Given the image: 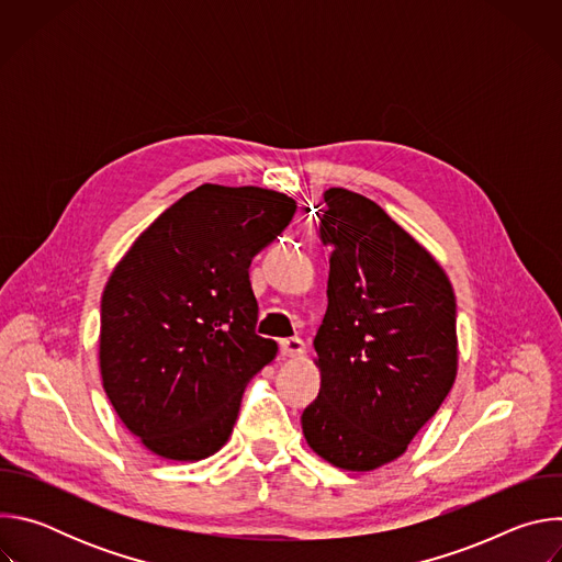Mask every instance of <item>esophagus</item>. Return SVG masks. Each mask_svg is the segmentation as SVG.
<instances>
[{"label": "esophagus", "mask_w": 562, "mask_h": 562, "mask_svg": "<svg viewBox=\"0 0 562 562\" xmlns=\"http://www.w3.org/2000/svg\"><path fill=\"white\" fill-rule=\"evenodd\" d=\"M280 351L286 358H297L304 353V342L300 338H286L280 342Z\"/></svg>", "instance_id": "obj_1"}]
</instances>
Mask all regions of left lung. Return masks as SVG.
Returning a JSON list of instances; mask_svg holds the SVG:
<instances>
[{
  "label": "left lung",
  "instance_id": "left-lung-1",
  "mask_svg": "<svg viewBox=\"0 0 562 562\" xmlns=\"http://www.w3.org/2000/svg\"><path fill=\"white\" fill-rule=\"evenodd\" d=\"M325 202L329 306L313 340L323 380L302 431L334 467L371 471L407 451L453 386L456 295L375 202L347 189H329Z\"/></svg>",
  "mask_w": 562,
  "mask_h": 562
}]
</instances>
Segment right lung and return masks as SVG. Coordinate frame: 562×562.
<instances>
[{
  "mask_svg": "<svg viewBox=\"0 0 562 562\" xmlns=\"http://www.w3.org/2000/svg\"><path fill=\"white\" fill-rule=\"evenodd\" d=\"M293 213L278 191L202 184L113 269L102 293V382L153 453L202 460L228 440L247 382L278 353L256 334L249 267Z\"/></svg>",
  "mask_w": 562,
  "mask_h": 562,
  "instance_id": "obj_1",
  "label": "right lung"
}]
</instances>
